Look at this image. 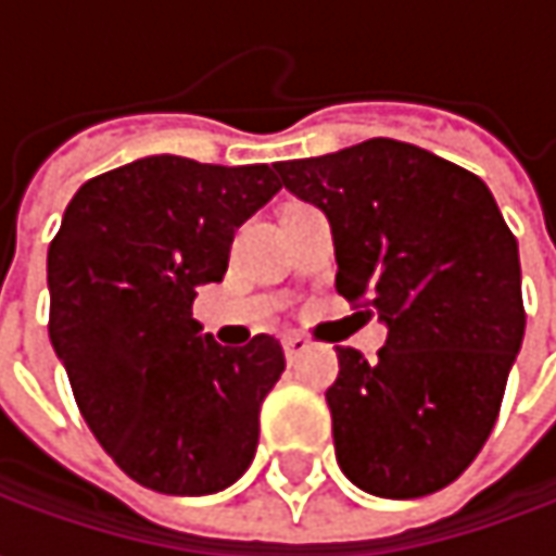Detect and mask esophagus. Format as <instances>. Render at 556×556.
I'll return each instance as SVG.
<instances>
[{
    "mask_svg": "<svg viewBox=\"0 0 556 556\" xmlns=\"http://www.w3.org/2000/svg\"><path fill=\"white\" fill-rule=\"evenodd\" d=\"M281 346H285V355H288V362H300L303 353H309V340L303 337V333H288L285 340H281Z\"/></svg>",
    "mask_w": 556,
    "mask_h": 556,
    "instance_id": "esophagus-1",
    "label": "esophagus"
}]
</instances>
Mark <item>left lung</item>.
I'll list each match as a JSON object with an SVG mask.
<instances>
[{"instance_id":"left-lung-1","label":"left lung","mask_w":556,"mask_h":556,"mask_svg":"<svg viewBox=\"0 0 556 556\" xmlns=\"http://www.w3.org/2000/svg\"><path fill=\"white\" fill-rule=\"evenodd\" d=\"M275 169L328 213L337 293L390 328L374 362L337 346L325 393L337 464L380 498L433 495L470 467L502 412L526 331L517 238L480 176L405 141Z\"/></svg>"}]
</instances>
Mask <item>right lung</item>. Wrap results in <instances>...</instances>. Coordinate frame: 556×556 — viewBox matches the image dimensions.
<instances>
[{"label": "right lung", "mask_w": 556, "mask_h": 556, "mask_svg": "<svg viewBox=\"0 0 556 556\" xmlns=\"http://www.w3.org/2000/svg\"><path fill=\"white\" fill-rule=\"evenodd\" d=\"M278 191L268 163L157 154L89 179L64 210L49 244V337L83 420L144 489L210 495L256 455L281 343L201 340L191 306L201 285L223 281L235 228Z\"/></svg>", "instance_id": "obj_1"}]
</instances>
